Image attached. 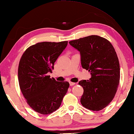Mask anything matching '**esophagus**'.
<instances>
[{
    "mask_svg": "<svg viewBox=\"0 0 134 134\" xmlns=\"http://www.w3.org/2000/svg\"><path fill=\"white\" fill-rule=\"evenodd\" d=\"M69 83H70V86H74V85H75V82H71V81H70L69 82Z\"/></svg>",
    "mask_w": 134,
    "mask_h": 134,
    "instance_id": "esophagus-1",
    "label": "esophagus"
}]
</instances>
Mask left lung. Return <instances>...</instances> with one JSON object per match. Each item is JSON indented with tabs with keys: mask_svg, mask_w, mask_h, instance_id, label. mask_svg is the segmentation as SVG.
Segmentation results:
<instances>
[{
	"mask_svg": "<svg viewBox=\"0 0 134 134\" xmlns=\"http://www.w3.org/2000/svg\"><path fill=\"white\" fill-rule=\"evenodd\" d=\"M69 43L79 51L82 68L91 74L89 80L79 82L84 89L80 102L90 110H101L114 98L120 82V63L115 50L108 40L97 35Z\"/></svg>",
	"mask_w": 134,
	"mask_h": 134,
	"instance_id": "1",
	"label": "left lung"
}]
</instances>
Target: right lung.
<instances>
[{
	"mask_svg": "<svg viewBox=\"0 0 134 134\" xmlns=\"http://www.w3.org/2000/svg\"><path fill=\"white\" fill-rule=\"evenodd\" d=\"M67 41L37 43L27 48L18 67L21 91L29 105L37 113L47 115L60 107L69 87L67 81L50 79L48 72L67 46Z\"/></svg>",
	"mask_w": 134,
	"mask_h": 134,
	"instance_id": "right-lung-1",
	"label": "right lung"
}]
</instances>
